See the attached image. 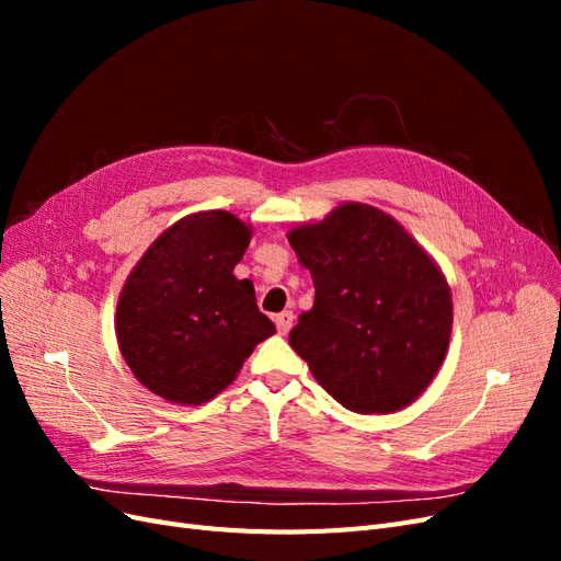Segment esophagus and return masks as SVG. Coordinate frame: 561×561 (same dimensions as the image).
Instances as JSON below:
<instances>
[{
  "label": "esophagus",
  "instance_id": "34e87169",
  "mask_svg": "<svg viewBox=\"0 0 561 561\" xmlns=\"http://www.w3.org/2000/svg\"><path fill=\"white\" fill-rule=\"evenodd\" d=\"M293 322H295L293 311H283V313L276 316V330H278L280 334H287V332L293 330Z\"/></svg>",
  "mask_w": 561,
  "mask_h": 561
}]
</instances>
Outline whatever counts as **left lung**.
<instances>
[{
  "label": "left lung",
  "instance_id": "1",
  "mask_svg": "<svg viewBox=\"0 0 561 561\" xmlns=\"http://www.w3.org/2000/svg\"><path fill=\"white\" fill-rule=\"evenodd\" d=\"M287 239L316 287L290 346L318 383L358 414L414 402L449 346L454 311L443 271L393 217L363 203L339 206Z\"/></svg>",
  "mask_w": 561,
  "mask_h": 561
}]
</instances>
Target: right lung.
Wrapping results in <instances>:
<instances>
[{"mask_svg": "<svg viewBox=\"0 0 561 561\" xmlns=\"http://www.w3.org/2000/svg\"><path fill=\"white\" fill-rule=\"evenodd\" d=\"M250 229L227 210L180 219L130 271L116 304V339L151 393L201 404L227 388L276 332L250 280L233 276Z\"/></svg>", "mask_w": 561, "mask_h": 561, "instance_id": "add662e5", "label": "right lung"}]
</instances>
